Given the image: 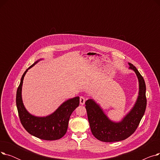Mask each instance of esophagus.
<instances>
[{"mask_svg":"<svg viewBox=\"0 0 160 160\" xmlns=\"http://www.w3.org/2000/svg\"><path fill=\"white\" fill-rule=\"evenodd\" d=\"M86 102V98L83 97H80V103L81 105H83Z\"/></svg>","mask_w":160,"mask_h":160,"instance_id":"34e87169","label":"esophagus"}]
</instances>
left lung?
<instances>
[{
	"mask_svg": "<svg viewBox=\"0 0 160 160\" xmlns=\"http://www.w3.org/2000/svg\"><path fill=\"white\" fill-rule=\"evenodd\" d=\"M129 68L136 72L139 80V95L131 110L119 122L110 121L98 104L93 99L85 102L88 118L93 135L104 142H115L124 140L133 134L143 116L147 106L145 82L136 67L128 63Z\"/></svg>",
	"mask_w": 160,
	"mask_h": 160,
	"instance_id": "left-lung-1",
	"label": "left lung"
}]
</instances>
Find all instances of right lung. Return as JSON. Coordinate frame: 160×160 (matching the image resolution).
I'll list each match as a JSON object with an SVG mask.
<instances>
[{
  "label": "right lung",
  "mask_w": 160,
  "mask_h": 160,
  "mask_svg": "<svg viewBox=\"0 0 160 160\" xmlns=\"http://www.w3.org/2000/svg\"><path fill=\"white\" fill-rule=\"evenodd\" d=\"M36 62L30 66L22 74L20 84L17 90L16 105L22 127L30 134L43 140H57L62 138L67 132L70 116L79 106L80 97H76L64 102L51 115L39 117L30 114L25 109L21 97V91L24 75Z\"/></svg>",
  "instance_id": "1"
}]
</instances>
